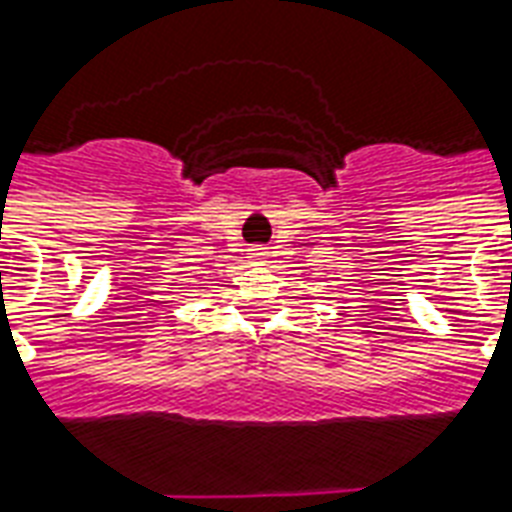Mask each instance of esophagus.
Returning <instances> with one entry per match:
<instances>
[{
    "instance_id": "obj_1",
    "label": "esophagus",
    "mask_w": 512,
    "mask_h": 512,
    "mask_svg": "<svg viewBox=\"0 0 512 512\" xmlns=\"http://www.w3.org/2000/svg\"><path fill=\"white\" fill-rule=\"evenodd\" d=\"M246 255H249V260L260 263V260H266V249L263 246H252V249H246Z\"/></svg>"
}]
</instances>
